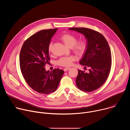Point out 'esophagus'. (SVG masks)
Segmentation results:
<instances>
[{"label":"esophagus","mask_w":130,"mask_h":130,"mask_svg":"<svg viewBox=\"0 0 130 130\" xmlns=\"http://www.w3.org/2000/svg\"><path fill=\"white\" fill-rule=\"evenodd\" d=\"M69 69H70V68H64L63 70H64V71H68Z\"/></svg>","instance_id":"obj_1"}]
</instances>
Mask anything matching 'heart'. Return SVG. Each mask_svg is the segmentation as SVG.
Wrapping results in <instances>:
<instances>
[{
    "label": "heart",
    "mask_w": 130,
    "mask_h": 130,
    "mask_svg": "<svg viewBox=\"0 0 130 130\" xmlns=\"http://www.w3.org/2000/svg\"><path fill=\"white\" fill-rule=\"evenodd\" d=\"M60 40L63 43L68 47L72 48L73 50L77 54L83 53L86 49V44L84 41H79L77 42V38L71 34L66 33L63 34L60 37ZM52 43H50L48 47V50L49 52L51 50ZM76 58L73 56H70L67 57H63L61 58L58 62V64L64 66H70L72 62L75 61Z\"/></svg>",
    "instance_id": "b5f03b06"
}]
</instances>
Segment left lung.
I'll return each instance as SVG.
<instances>
[{"mask_svg": "<svg viewBox=\"0 0 130 130\" xmlns=\"http://www.w3.org/2000/svg\"><path fill=\"white\" fill-rule=\"evenodd\" d=\"M69 30L83 34L86 39V49L80 64L89 67L88 72L78 69L76 82L79 89L86 92L95 90L106 80L112 64L109 45L100 33L85 28H71Z\"/></svg>", "mask_w": 130, "mask_h": 130, "instance_id": "left-lung-1", "label": "left lung"}]
</instances>
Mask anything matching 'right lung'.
<instances>
[{"mask_svg":"<svg viewBox=\"0 0 130 130\" xmlns=\"http://www.w3.org/2000/svg\"><path fill=\"white\" fill-rule=\"evenodd\" d=\"M58 28L41 30L31 36L24 43L20 55L23 76L33 90L40 94H49L58 87L64 70L56 68L46 70L50 61L48 47Z\"/></svg>","mask_w":130,"mask_h":130,"instance_id":"add662e5","label":"right lung"}]
</instances>
